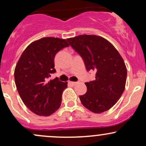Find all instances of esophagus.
<instances>
[{
    "label": "esophagus",
    "mask_w": 146,
    "mask_h": 146,
    "mask_svg": "<svg viewBox=\"0 0 146 146\" xmlns=\"http://www.w3.org/2000/svg\"><path fill=\"white\" fill-rule=\"evenodd\" d=\"M78 83V82H68V84H71L72 86H75V85H76Z\"/></svg>",
    "instance_id": "1"
}]
</instances>
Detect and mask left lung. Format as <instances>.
Segmentation results:
<instances>
[{"label":"left lung","mask_w":146,"mask_h":146,"mask_svg":"<svg viewBox=\"0 0 146 146\" xmlns=\"http://www.w3.org/2000/svg\"><path fill=\"white\" fill-rule=\"evenodd\" d=\"M67 41L82 58L87 71L96 72L95 80L85 83L87 91L80 96L82 104L95 113L109 110L125 89L127 69L121 55L110 42L95 35H80Z\"/></svg>","instance_id":"obj_1"}]
</instances>
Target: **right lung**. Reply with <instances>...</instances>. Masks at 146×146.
<instances>
[{
    "label": "right lung",
    "mask_w": 146,
    "mask_h": 146,
    "mask_svg": "<svg viewBox=\"0 0 146 146\" xmlns=\"http://www.w3.org/2000/svg\"><path fill=\"white\" fill-rule=\"evenodd\" d=\"M67 46L69 44L64 39L42 38L25 48L16 64L14 79L18 92L25 106L36 115L49 116L61 105L67 82L58 78L48 81V78L56 71V53Z\"/></svg>",
    "instance_id": "right-lung-1"
}]
</instances>
